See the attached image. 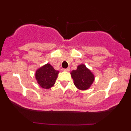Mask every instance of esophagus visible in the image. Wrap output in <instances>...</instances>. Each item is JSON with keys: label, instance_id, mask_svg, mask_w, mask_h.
I'll return each instance as SVG.
<instances>
[{"label": "esophagus", "instance_id": "esophagus-1", "mask_svg": "<svg viewBox=\"0 0 131 131\" xmlns=\"http://www.w3.org/2000/svg\"><path fill=\"white\" fill-rule=\"evenodd\" d=\"M63 70L64 71L68 72V71H70V68L68 67V68H66V69H63Z\"/></svg>", "mask_w": 131, "mask_h": 131}]
</instances>
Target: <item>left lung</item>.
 Segmentation results:
<instances>
[{"label":"left lung","mask_w":131,"mask_h":131,"mask_svg":"<svg viewBox=\"0 0 131 131\" xmlns=\"http://www.w3.org/2000/svg\"><path fill=\"white\" fill-rule=\"evenodd\" d=\"M70 74L74 81L75 86L82 91L89 89L95 79L92 72L84 64L78 66L77 70H73Z\"/></svg>","instance_id":"obj_1"}]
</instances>
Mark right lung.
<instances>
[{
    "mask_svg": "<svg viewBox=\"0 0 131 131\" xmlns=\"http://www.w3.org/2000/svg\"><path fill=\"white\" fill-rule=\"evenodd\" d=\"M58 73L50 64L47 63L36 71L35 77L41 88L49 89L55 84Z\"/></svg>",
    "mask_w": 131,
    "mask_h": 131,
    "instance_id": "right-lung-1",
    "label": "right lung"
}]
</instances>
